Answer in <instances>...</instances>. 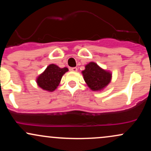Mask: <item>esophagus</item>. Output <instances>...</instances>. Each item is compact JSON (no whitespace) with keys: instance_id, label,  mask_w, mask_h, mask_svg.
Here are the masks:
<instances>
[{"instance_id":"obj_1","label":"esophagus","mask_w":151,"mask_h":151,"mask_svg":"<svg viewBox=\"0 0 151 151\" xmlns=\"http://www.w3.org/2000/svg\"><path fill=\"white\" fill-rule=\"evenodd\" d=\"M70 70L72 71V72H77L78 69L77 68V67H72V68H70Z\"/></svg>"}]
</instances>
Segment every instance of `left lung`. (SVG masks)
I'll return each instance as SVG.
<instances>
[{"instance_id":"left-lung-1","label":"left lung","mask_w":151,"mask_h":151,"mask_svg":"<svg viewBox=\"0 0 151 151\" xmlns=\"http://www.w3.org/2000/svg\"><path fill=\"white\" fill-rule=\"evenodd\" d=\"M87 86L92 91H101L110 83L112 74L104 70L95 62H91L81 72Z\"/></svg>"}]
</instances>
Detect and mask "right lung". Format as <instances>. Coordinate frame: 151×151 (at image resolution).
I'll list each match as a JSON object with an SVG mask.
<instances>
[{
	"instance_id": "1",
	"label": "right lung",
	"mask_w": 151,
	"mask_h": 151,
	"mask_svg": "<svg viewBox=\"0 0 151 151\" xmlns=\"http://www.w3.org/2000/svg\"><path fill=\"white\" fill-rule=\"evenodd\" d=\"M68 71V68H60L58 65L51 64L42 74L38 76L36 81L42 89L53 91L60 84L62 76Z\"/></svg>"
}]
</instances>
